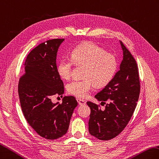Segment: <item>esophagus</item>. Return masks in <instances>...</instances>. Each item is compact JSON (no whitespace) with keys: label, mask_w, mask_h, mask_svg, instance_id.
<instances>
[{"label":"esophagus","mask_w":159,"mask_h":159,"mask_svg":"<svg viewBox=\"0 0 159 159\" xmlns=\"http://www.w3.org/2000/svg\"><path fill=\"white\" fill-rule=\"evenodd\" d=\"M77 103H78L79 105H84L86 104V101L84 100L81 99V98H77Z\"/></svg>","instance_id":"34e87169"}]
</instances>
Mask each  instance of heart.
I'll return each instance as SVG.
<instances>
[{
	"instance_id": "obj_1",
	"label": "heart",
	"mask_w": 159,
	"mask_h": 159,
	"mask_svg": "<svg viewBox=\"0 0 159 159\" xmlns=\"http://www.w3.org/2000/svg\"><path fill=\"white\" fill-rule=\"evenodd\" d=\"M73 64L83 66L82 80H74L66 89L70 94L85 98L95 85L103 87L114 78L118 69L117 58L111 53L91 42L80 45L70 53V58L64 57L58 61L56 70L63 80L71 76Z\"/></svg>"
}]
</instances>
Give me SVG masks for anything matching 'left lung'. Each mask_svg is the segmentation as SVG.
Masks as SVG:
<instances>
[{
    "label": "left lung",
    "instance_id": "obj_1",
    "mask_svg": "<svg viewBox=\"0 0 159 159\" xmlns=\"http://www.w3.org/2000/svg\"><path fill=\"white\" fill-rule=\"evenodd\" d=\"M123 60L120 70L104 89L95 95L98 101L108 103L105 110L100 105L87 102L90 108L89 130L100 140H109L120 133L135 111L140 93L139 71L135 58L120 41Z\"/></svg>",
    "mask_w": 159,
    "mask_h": 159
}]
</instances>
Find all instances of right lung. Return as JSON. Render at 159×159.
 Segmentation results:
<instances>
[{"label":"right lung","instance_id":"add662e5","mask_svg":"<svg viewBox=\"0 0 159 159\" xmlns=\"http://www.w3.org/2000/svg\"><path fill=\"white\" fill-rule=\"evenodd\" d=\"M64 39L39 44L27 56L20 77L18 93L21 107L28 123L41 137L56 139L66 133L77 102L65 96L62 103H54V95L64 94V84L56 70V56Z\"/></svg>","mask_w":159,"mask_h":159}]
</instances>
